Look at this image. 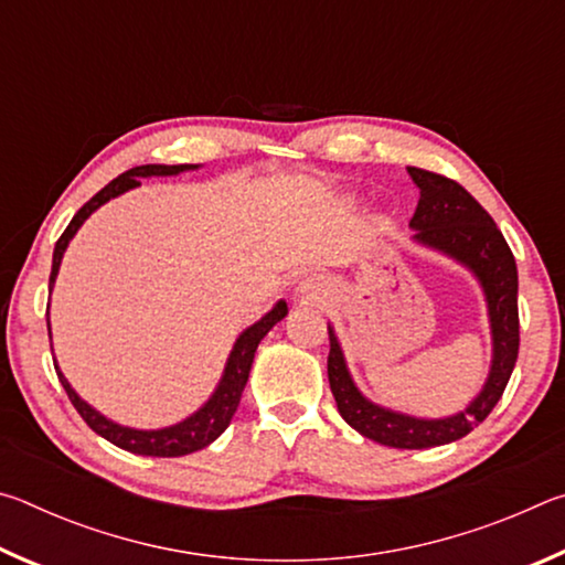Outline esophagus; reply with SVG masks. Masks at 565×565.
Wrapping results in <instances>:
<instances>
[{"mask_svg":"<svg viewBox=\"0 0 565 565\" xmlns=\"http://www.w3.org/2000/svg\"><path fill=\"white\" fill-rule=\"evenodd\" d=\"M296 291H299L303 303H319L323 299V284L317 276H306Z\"/></svg>","mask_w":565,"mask_h":565,"instance_id":"esophagus-1","label":"esophagus"}]
</instances>
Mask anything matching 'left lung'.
Wrapping results in <instances>:
<instances>
[{
  "label": "left lung",
  "mask_w": 565,
  "mask_h": 565,
  "mask_svg": "<svg viewBox=\"0 0 565 565\" xmlns=\"http://www.w3.org/2000/svg\"><path fill=\"white\" fill-rule=\"evenodd\" d=\"M411 179L420 189V199L411 226L416 242L434 246L466 264L483 284L489 299V317L493 331V363L489 381L478 398L461 414L451 418L424 420L394 414L359 394L343 363L339 341L329 329V384L337 398L339 414L361 436L391 448H434L458 441L486 420L503 396L505 384L519 359V271L509 244L489 212L458 184L436 171L408 167Z\"/></svg>",
  "instance_id": "obj_1"
}]
</instances>
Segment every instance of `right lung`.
Returning a JSON list of instances; mask_svg holds the SVG:
<instances>
[{"instance_id":"right-lung-1","label":"right lung","mask_w":565,"mask_h":565,"mask_svg":"<svg viewBox=\"0 0 565 565\" xmlns=\"http://www.w3.org/2000/svg\"><path fill=\"white\" fill-rule=\"evenodd\" d=\"M186 169H194V164L134 167L129 171H124V174H119L117 179H111L102 191H97V194H94L89 202L74 214L70 226L64 228V234L60 236V242H56V246H54L50 289L56 279V271H60L62 254H64L66 244H70V238L76 234V228L84 224V218H87L94 209H99L104 202H109L111 196L124 194L127 189L139 186L141 184L139 177H171V174H179V171H186ZM284 317H286V303L279 301L262 321H256L254 327H248L242 337L236 339L232 356H228V363H226L222 384H218V388L214 391V396L209 398V404L204 408H199L194 416L181 420V424L169 426V428H159V431H137V428H124L119 424H114V420L104 418L92 406L84 404V401L74 394V388L66 384L62 371L56 366L54 369H56V376H60L62 386L66 391V396H70V401H72V406L79 411V416L87 420V426L94 434L107 438V441L124 448V451H131L139 456H161V458L186 456V454L199 451V448L209 446L214 438L222 436V431L228 426V420H232V416L236 414L238 401H242L244 386L248 381V371H252V363H254L256 347H259V341L266 337V333H269V329H274V323H279Z\"/></svg>"}]
</instances>
